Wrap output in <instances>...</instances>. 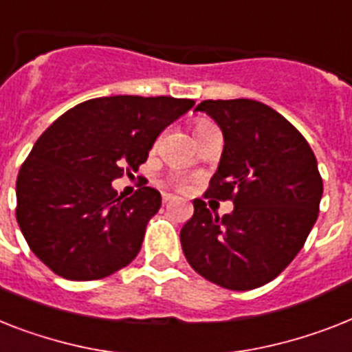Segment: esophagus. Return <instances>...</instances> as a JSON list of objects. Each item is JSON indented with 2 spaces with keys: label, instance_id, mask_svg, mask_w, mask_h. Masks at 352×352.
Instances as JSON below:
<instances>
[{
  "label": "esophagus",
  "instance_id": "34e87169",
  "mask_svg": "<svg viewBox=\"0 0 352 352\" xmlns=\"http://www.w3.org/2000/svg\"><path fill=\"white\" fill-rule=\"evenodd\" d=\"M175 199L177 197L171 195V193H162V202H164V204H170V202H173Z\"/></svg>",
  "mask_w": 352,
  "mask_h": 352
}]
</instances>
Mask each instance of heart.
Segmentation results:
<instances>
[{"label": "heart", "instance_id": "obj_1", "mask_svg": "<svg viewBox=\"0 0 352 352\" xmlns=\"http://www.w3.org/2000/svg\"><path fill=\"white\" fill-rule=\"evenodd\" d=\"M219 128L215 126V122H211L210 119H204V117H201V119H197L195 122H193V131H195V137L197 139H201L202 135H206V133H210V131H217ZM181 186H184L181 182Z\"/></svg>", "mask_w": 352, "mask_h": 352}]
</instances>
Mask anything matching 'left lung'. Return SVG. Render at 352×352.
Wrapping results in <instances>:
<instances>
[{
    "instance_id": "obj_1",
    "label": "left lung",
    "mask_w": 352,
    "mask_h": 352,
    "mask_svg": "<svg viewBox=\"0 0 352 352\" xmlns=\"http://www.w3.org/2000/svg\"><path fill=\"white\" fill-rule=\"evenodd\" d=\"M224 133V151L204 199L233 201L224 217L193 201L181 230L190 265L213 284L256 289L293 262L320 211L324 184L309 142L285 117L253 99L202 101Z\"/></svg>"
}]
</instances>
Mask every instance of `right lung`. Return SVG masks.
I'll use <instances>...</instances> for the list:
<instances>
[{
    "mask_svg": "<svg viewBox=\"0 0 352 352\" xmlns=\"http://www.w3.org/2000/svg\"><path fill=\"white\" fill-rule=\"evenodd\" d=\"M193 104L168 96L97 97L43 131L16 181V219L34 255L77 282L130 264L161 193L144 181L124 199L111 181L139 170L161 131Z\"/></svg>",
    "mask_w": 352,
    "mask_h": 352,
    "instance_id": "right-lung-1",
    "label": "right lung"
}]
</instances>
